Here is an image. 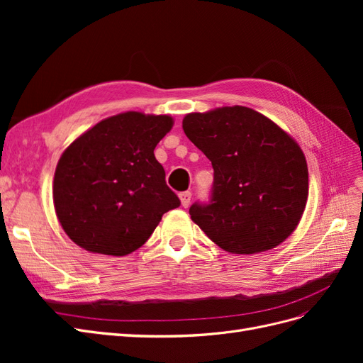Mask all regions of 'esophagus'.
I'll list each match as a JSON object with an SVG mask.
<instances>
[{
    "label": "esophagus",
    "mask_w": 363,
    "mask_h": 363,
    "mask_svg": "<svg viewBox=\"0 0 363 363\" xmlns=\"http://www.w3.org/2000/svg\"><path fill=\"white\" fill-rule=\"evenodd\" d=\"M179 196H180V201H182V206H183V207H188V206L191 204L192 192H189V191H186V192H180V194H179Z\"/></svg>",
    "instance_id": "obj_1"
}]
</instances>
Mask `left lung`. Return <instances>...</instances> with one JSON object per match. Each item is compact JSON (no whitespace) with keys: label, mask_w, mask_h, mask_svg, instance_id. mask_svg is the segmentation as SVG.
Wrapping results in <instances>:
<instances>
[{"label":"left lung","mask_w":363,"mask_h":363,"mask_svg":"<svg viewBox=\"0 0 363 363\" xmlns=\"http://www.w3.org/2000/svg\"><path fill=\"white\" fill-rule=\"evenodd\" d=\"M183 130L213 167L211 200L191 206L192 221L235 255L280 245L298 225L309 195L298 144L244 106L189 113Z\"/></svg>","instance_id":"8db88e82"}]
</instances>
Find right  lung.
<instances>
[{
    "label": "right lung",
    "mask_w": 363,
    "mask_h": 363,
    "mask_svg": "<svg viewBox=\"0 0 363 363\" xmlns=\"http://www.w3.org/2000/svg\"><path fill=\"white\" fill-rule=\"evenodd\" d=\"M168 115L125 112L87 130L63 151L54 174L59 223L77 245L125 256L144 245L162 215L180 206L155 148Z\"/></svg>",
    "instance_id": "add662e5"
}]
</instances>
